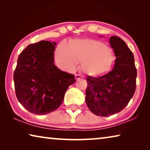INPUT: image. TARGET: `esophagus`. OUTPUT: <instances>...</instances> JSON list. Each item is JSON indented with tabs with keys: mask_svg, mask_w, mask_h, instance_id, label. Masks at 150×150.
<instances>
[{
	"mask_svg": "<svg viewBox=\"0 0 150 150\" xmlns=\"http://www.w3.org/2000/svg\"><path fill=\"white\" fill-rule=\"evenodd\" d=\"M81 78V77L80 75H79V74H76V75H75V79L77 80V81L79 80Z\"/></svg>",
	"mask_w": 150,
	"mask_h": 150,
	"instance_id": "1",
	"label": "esophagus"
}]
</instances>
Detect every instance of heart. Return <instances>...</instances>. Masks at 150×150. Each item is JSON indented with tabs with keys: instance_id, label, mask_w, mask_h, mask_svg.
Masks as SVG:
<instances>
[{
	"instance_id": "1",
	"label": "heart",
	"mask_w": 150,
	"mask_h": 150,
	"mask_svg": "<svg viewBox=\"0 0 150 150\" xmlns=\"http://www.w3.org/2000/svg\"><path fill=\"white\" fill-rule=\"evenodd\" d=\"M55 59L61 67L71 69L75 60L81 62L85 73L97 76L108 72L113 64L114 55L112 50L102 42L95 40H78L69 46L64 42L57 48Z\"/></svg>"
}]
</instances>
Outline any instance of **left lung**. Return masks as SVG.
<instances>
[{
    "mask_svg": "<svg viewBox=\"0 0 150 150\" xmlns=\"http://www.w3.org/2000/svg\"><path fill=\"white\" fill-rule=\"evenodd\" d=\"M109 43L116 56L113 69L101 77H87L86 104L96 116H108L120 112L136 91L137 71L132 52L115 35L110 38Z\"/></svg>",
    "mask_w": 150,
    "mask_h": 150,
    "instance_id": "8db88e82",
    "label": "left lung"
}]
</instances>
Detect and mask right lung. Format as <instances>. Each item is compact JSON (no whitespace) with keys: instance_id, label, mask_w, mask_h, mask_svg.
Wrapping results in <instances>:
<instances>
[{"instance_id":"right-lung-1","label":"right lung","mask_w":150,"mask_h":150,"mask_svg":"<svg viewBox=\"0 0 150 150\" xmlns=\"http://www.w3.org/2000/svg\"><path fill=\"white\" fill-rule=\"evenodd\" d=\"M40 41L20 53L14 73L19 103L32 113L44 115L59 107L75 76L62 71L54 63L55 42Z\"/></svg>"}]
</instances>
